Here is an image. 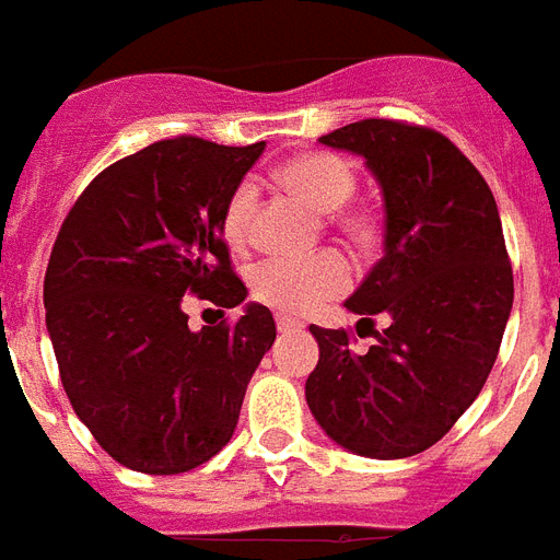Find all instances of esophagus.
I'll use <instances>...</instances> for the list:
<instances>
[{"mask_svg": "<svg viewBox=\"0 0 560 560\" xmlns=\"http://www.w3.org/2000/svg\"><path fill=\"white\" fill-rule=\"evenodd\" d=\"M276 326H279L281 335H290V331H299V328H302V323H296V319H288V317H279L276 319Z\"/></svg>", "mask_w": 560, "mask_h": 560, "instance_id": "esophagus-1", "label": "esophagus"}]
</instances>
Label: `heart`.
<instances>
[{"instance_id":"heart-1","label":"heart","mask_w":560,"mask_h":560,"mask_svg":"<svg viewBox=\"0 0 560 560\" xmlns=\"http://www.w3.org/2000/svg\"><path fill=\"white\" fill-rule=\"evenodd\" d=\"M279 178L293 194L308 199L317 211L326 213L347 205L358 185L352 164L347 158L331 155V152H311V155L293 158L288 164H281ZM255 199H258L255 185L243 182L225 202L223 234L232 246H243L249 241ZM328 220L352 234L355 241H364L373 234L370 213H331ZM349 284H352V270H349L347 258L335 249L314 252L308 258L270 255L249 270L252 296L288 317H305L328 299L340 296Z\"/></svg>"}]
</instances>
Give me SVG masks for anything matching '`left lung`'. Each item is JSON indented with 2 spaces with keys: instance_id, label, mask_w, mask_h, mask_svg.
Instances as JSON below:
<instances>
[{
  "instance_id": "8db88e82",
  "label": "left lung",
  "mask_w": 560,
  "mask_h": 560,
  "mask_svg": "<svg viewBox=\"0 0 560 560\" xmlns=\"http://www.w3.org/2000/svg\"><path fill=\"white\" fill-rule=\"evenodd\" d=\"M319 143L366 161L384 196V258L347 299V328L311 326L319 361L305 382L331 441L364 458H408L441 441L488 382L514 272L488 182L446 135L405 119H358Z\"/></svg>"
}]
</instances>
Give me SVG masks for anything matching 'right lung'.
I'll list each match as a JSON object with an SVG mask.
<instances>
[{
  "label": "right lung",
  "instance_id": "obj_1",
  "mask_svg": "<svg viewBox=\"0 0 560 560\" xmlns=\"http://www.w3.org/2000/svg\"><path fill=\"white\" fill-rule=\"evenodd\" d=\"M264 143L178 135L119 158L81 190L43 279L46 328L72 411L122 467L176 476L232 441L276 319L187 328L185 299L237 308L246 284L223 241L229 196Z\"/></svg>",
  "mask_w": 560,
  "mask_h": 560
}]
</instances>
